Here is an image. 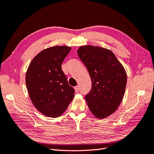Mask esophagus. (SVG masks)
Wrapping results in <instances>:
<instances>
[{"instance_id": "1", "label": "esophagus", "mask_w": 154, "mask_h": 154, "mask_svg": "<svg viewBox=\"0 0 154 154\" xmlns=\"http://www.w3.org/2000/svg\"><path fill=\"white\" fill-rule=\"evenodd\" d=\"M74 89H75V90H76V92H78L80 90V87H79V86H77L74 88Z\"/></svg>"}]
</instances>
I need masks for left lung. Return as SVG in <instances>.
Instances as JSON below:
<instances>
[{"instance_id":"8db88e82","label":"left lung","mask_w":154,"mask_h":154,"mask_svg":"<svg viewBox=\"0 0 154 154\" xmlns=\"http://www.w3.org/2000/svg\"><path fill=\"white\" fill-rule=\"evenodd\" d=\"M78 54L86 66L91 89L85 98L91 112L104 119L117 110L124 96L126 74L113 53L90 45L80 47Z\"/></svg>"}]
</instances>
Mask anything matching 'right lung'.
Wrapping results in <instances>:
<instances>
[{"label": "right lung", "mask_w": 154, "mask_h": 154, "mask_svg": "<svg viewBox=\"0 0 154 154\" xmlns=\"http://www.w3.org/2000/svg\"><path fill=\"white\" fill-rule=\"evenodd\" d=\"M71 48L54 46L34 57L28 68L26 83L33 105L47 117H57L66 111L75 90L61 68Z\"/></svg>", "instance_id": "obj_1"}]
</instances>
